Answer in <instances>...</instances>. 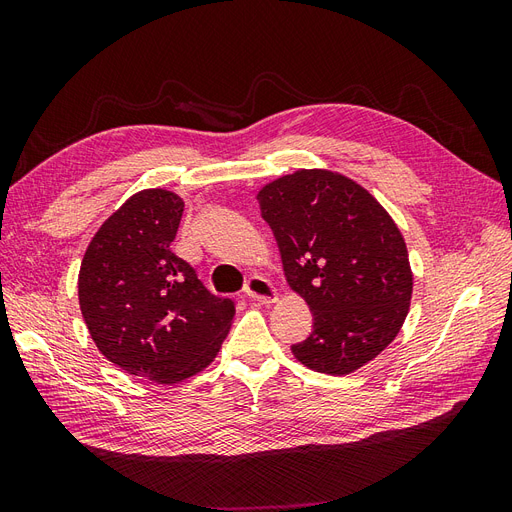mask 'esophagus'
I'll return each mask as SVG.
<instances>
[{
    "label": "esophagus",
    "mask_w": 512,
    "mask_h": 512,
    "mask_svg": "<svg viewBox=\"0 0 512 512\" xmlns=\"http://www.w3.org/2000/svg\"><path fill=\"white\" fill-rule=\"evenodd\" d=\"M245 294L250 299L258 301V303H275L277 297H280V292H277V288L265 280V277L260 275H254L250 277V280L245 282Z\"/></svg>",
    "instance_id": "esophagus-1"
}]
</instances>
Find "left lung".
I'll return each mask as SVG.
<instances>
[{
	"label": "left lung",
	"instance_id": "1",
	"mask_svg": "<svg viewBox=\"0 0 512 512\" xmlns=\"http://www.w3.org/2000/svg\"><path fill=\"white\" fill-rule=\"evenodd\" d=\"M260 213L280 245L288 286L314 314L294 359L348 376L389 346L410 309L404 235L361 183L329 168H301L262 185Z\"/></svg>",
	"mask_w": 512,
	"mask_h": 512
}]
</instances>
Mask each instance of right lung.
<instances>
[{
    "mask_svg": "<svg viewBox=\"0 0 512 512\" xmlns=\"http://www.w3.org/2000/svg\"><path fill=\"white\" fill-rule=\"evenodd\" d=\"M183 198L164 188L132 194L87 245L79 305L108 361L156 384L203 371L226 339L235 303L218 299L170 243Z\"/></svg>",
    "mask_w": 512,
    "mask_h": 512,
    "instance_id": "1",
    "label": "right lung"
}]
</instances>
